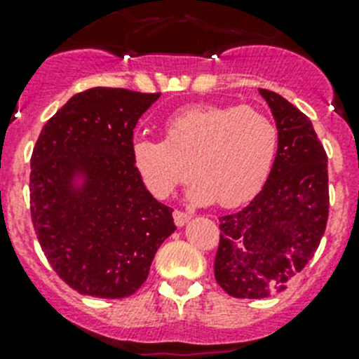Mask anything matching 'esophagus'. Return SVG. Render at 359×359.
Segmentation results:
<instances>
[{
	"instance_id": "34e87169",
	"label": "esophagus",
	"mask_w": 359,
	"mask_h": 359,
	"mask_svg": "<svg viewBox=\"0 0 359 359\" xmlns=\"http://www.w3.org/2000/svg\"><path fill=\"white\" fill-rule=\"evenodd\" d=\"M189 219H191V213L182 212V210H175V212H173V220H175V226L182 227Z\"/></svg>"
}]
</instances>
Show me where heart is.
Listing matches in <instances>:
<instances>
[{
  "instance_id": "obj_1",
  "label": "heart",
  "mask_w": 359,
  "mask_h": 359,
  "mask_svg": "<svg viewBox=\"0 0 359 359\" xmlns=\"http://www.w3.org/2000/svg\"><path fill=\"white\" fill-rule=\"evenodd\" d=\"M280 146L278 126L252 106L198 104L165 121V140L137 137L132 161L147 189L166 198L191 175V201L234 208L260 193Z\"/></svg>"
}]
</instances>
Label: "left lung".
<instances>
[{"mask_svg": "<svg viewBox=\"0 0 359 359\" xmlns=\"http://www.w3.org/2000/svg\"><path fill=\"white\" fill-rule=\"evenodd\" d=\"M280 132L262 191L240 212L219 217L215 280L236 299H262L287 288L314 257L327 229V153L313 123L278 93L259 90Z\"/></svg>", "mask_w": 359, "mask_h": 359, "instance_id": "1", "label": "left lung"}]
</instances>
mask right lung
Returning <instances> with one entry per match:
<instances>
[{"label": "right lung", "instance_id": "1", "mask_svg": "<svg viewBox=\"0 0 359 359\" xmlns=\"http://www.w3.org/2000/svg\"><path fill=\"white\" fill-rule=\"evenodd\" d=\"M159 95L106 86L76 93L32 149L36 236L60 280L83 295H133L175 231L173 208L154 200L132 161L133 128Z\"/></svg>", "mask_w": 359, "mask_h": 359}]
</instances>
